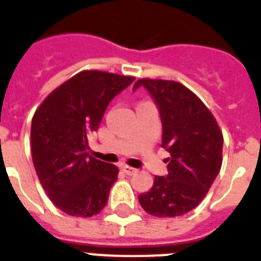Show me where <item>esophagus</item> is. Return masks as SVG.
Listing matches in <instances>:
<instances>
[{
  "label": "esophagus",
  "mask_w": 261,
  "mask_h": 261,
  "mask_svg": "<svg viewBox=\"0 0 261 261\" xmlns=\"http://www.w3.org/2000/svg\"><path fill=\"white\" fill-rule=\"evenodd\" d=\"M121 168H122V171L126 175H133V174H136V172H138V170H135V168L129 167V165H122Z\"/></svg>",
  "instance_id": "obj_1"
}]
</instances>
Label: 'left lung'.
Instances as JSON below:
<instances>
[{"mask_svg": "<svg viewBox=\"0 0 261 261\" xmlns=\"http://www.w3.org/2000/svg\"><path fill=\"white\" fill-rule=\"evenodd\" d=\"M153 97L163 123L168 174L155 176L151 189L139 195L144 211L178 217L193 210L216 180L222 164V133L216 118L195 93L178 82L139 79Z\"/></svg>", "mask_w": 261, "mask_h": 261, "instance_id": "obj_1", "label": "left lung"}]
</instances>
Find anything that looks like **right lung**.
I'll return each mask as SVG.
<instances>
[{
  "instance_id": "right-lung-1",
  "label": "right lung",
  "mask_w": 261,
  "mask_h": 261,
  "mask_svg": "<svg viewBox=\"0 0 261 261\" xmlns=\"http://www.w3.org/2000/svg\"><path fill=\"white\" fill-rule=\"evenodd\" d=\"M133 81L132 76L83 70L57 87L34 112V168L50 200L69 216H96L107 204L118 168L91 157L89 136L98 129L110 101Z\"/></svg>"
}]
</instances>
